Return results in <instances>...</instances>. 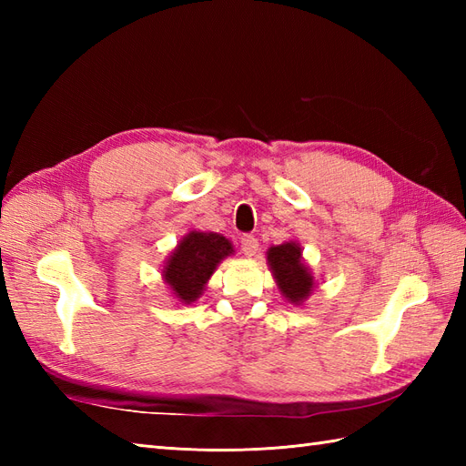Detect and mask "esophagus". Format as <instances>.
<instances>
[{
    "instance_id": "obj_1",
    "label": "esophagus",
    "mask_w": 466,
    "mask_h": 466,
    "mask_svg": "<svg viewBox=\"0 0 466 466\" xmlns=\"http://www.w3.org/2000/svg\"><path fill=\"white\" fill-rule=\"evenodd\" d=\"M240 244H242V252L246 256H254L256 252H258V240H256L252 234H244L240 238Z\"/></svg>"
}]
</instances>
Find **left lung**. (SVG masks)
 <instances>
[{"instance_id":"left-lung-1","label":"left lung","mask_w":466,"mask_h":466,"mask_svg":"<svg viewBox=\"0 0 466 466\" xmlns=\"http://www.w3.org/2000/svg\"><path fill=\"white\" fill-rule=\"evenodd\" d=\"M268 264L280 292L294 304H300L312 290V276L302 262L299 244L286 242L268 250Z\"/></svg>"}]
</instances>
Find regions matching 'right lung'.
<instances>
[{"mask_svg":"<svg viewBox=\"0 0 466 466\" xmlns=\"http://www.w3.org/2000/svg\"><path fill=\"white\" fill-rule=\"evenodd\" d=\"M232 252V244L220 234L190 232L166 262L164 279L180 302L190 304L202 294L216 266Z\"/></svg>","mask_w":466,"mask_h":466,"instance_id":"1","label":"right lung"}]
</instances>
